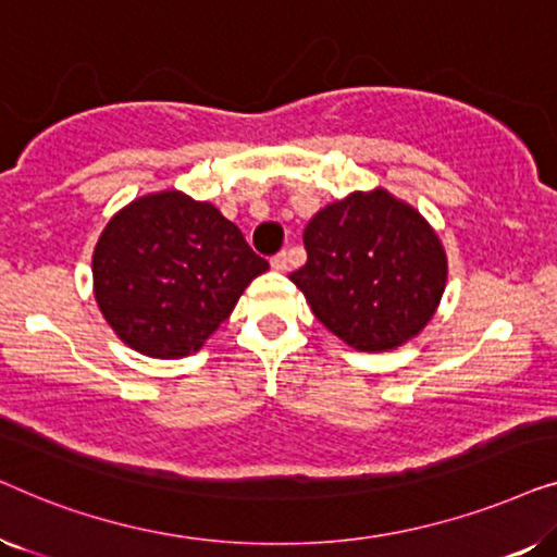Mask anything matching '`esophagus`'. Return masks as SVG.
<instances>
[{
  "label": "esophagus",
  "instance_id": "obj_1",
  "mask_svg": "<svg viewBox=\"0 0 557 557\" xmlns=\"http://www.w3.org/2000/svg\"><path fill=\"white\" fill-rule=\"evenodd\" d=\"M271 265H273V269H276V271H286V269H288V253H286V250H281V253L273 256V258H271Z\"/></svg>",
  "mask_w": 557,
  "mask_h": 557
}]
</instances>
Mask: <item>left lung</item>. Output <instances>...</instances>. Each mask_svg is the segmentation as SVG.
Segmentation results:
<instances>
[{"instance_id":"8db88e82","label":"left lung","mask_w":557,"mask_h":557,"mask_svg":"<svg viewBox=\"0 0 557 557\" xmlns=\"http://www.w3.org/2000/svg\"><path fill=\"white\" fill-rule=\"evenodd\" d=\"M292 278L326 330L362 352L400 347L429 324L446 286L431 225L385 189L326 205L304 231Z\"/></svg>"}]
</instances>
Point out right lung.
<instances>
[{
	"label": "right lung",
	"instance_id": "obj_1",
	"mask_svg": "<svg viewBox=\"0 0 557 557\" xmlns=\"http://www.w3.org/2000/svg\"><path fill=\"white\" fill-rule=\"evenodd\" d=\"M265 269L215 205L170 189L139 197L106 225L94 253L96 301L128 347L177 360L202 347Z\"/></svg>",
	"mask_w": 557,
	"mask_h": 557
}]
</instances>
